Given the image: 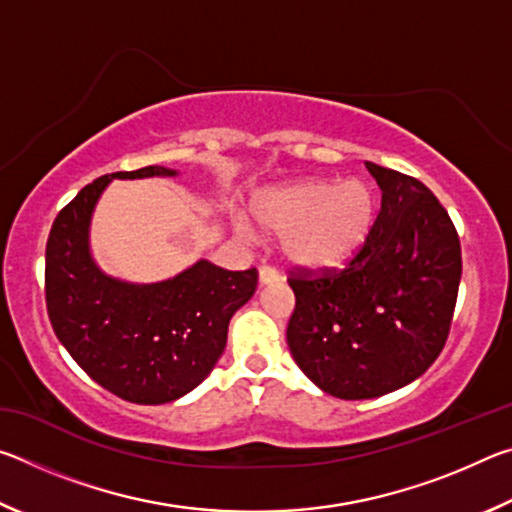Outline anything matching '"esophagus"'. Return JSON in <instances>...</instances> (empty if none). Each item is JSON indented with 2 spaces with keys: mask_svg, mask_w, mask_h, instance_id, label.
<instances>
[{
  "mask_svg": "<svg viewBox=\"0 0 512 512\" xmlns=\"http://www.w3.org/2000/svg\"><path fill=\"white\" fill-rule=\"evenodd\" d=\"M280 280H282V275H280V271H277V268L268 266V264L259 266V282L271 284V282H280Z\"/></svg>",
  "mask_w": 512,
  "mask_h": 512,
  "instance_id": "esophagus-1",
  "label": "esophagus"
}]
</instances>
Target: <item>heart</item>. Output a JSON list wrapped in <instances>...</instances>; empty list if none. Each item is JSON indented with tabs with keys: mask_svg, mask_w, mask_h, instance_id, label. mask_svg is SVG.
Instances as JSON below:
<instances>
[{
	"mask_svg": "<svg viewBox=\"0 0 512 512\" xmlns=\"http://www.w3.org/2000/svg\"><path fill=\"white\" fill-rule=\"evenodd\" d=\"M377 192L366 180H302L255 198L253 216L268 235L282 237L291 262L309 268L336 266L366 244L377 221ZM248 232L246 225H239Z\"/></svg>",
	"mask_w": 512,
	"mask_h": 512,
	"instance_id": "heart-1",
	"label": "heart"
}]
</instances>
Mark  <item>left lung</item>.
<instances>
[{
	"label": "left lung",
	"instance_id": "8db88e82",
	"mask_svg": "<svg viewBox=\"0 0 512 512\" xmlns=\"http://www.w3.org/2000/svg\"><path fill=\"white\" fill-rule=\"evenodd\" d=\"M381 187L370 235L343 268L293 266L287 343L300 370L341 400L418 379L443 352L461 284V241L431 189L366 162Z\"/></svg>",
	"mask_w": 512,
	"mask_h": 512
}]
</instances>
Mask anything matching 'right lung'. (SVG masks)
Here are the masks:
<instances>
[{
  "mask_svg": "<svg viewBox=\"0 0 512 512\" xmlns=\"http://www.w3.org/2000/svg\"><path fill=\"white\" fill-rule=\"evenodd\" d=\"M176 176L164 167L117 171L85 185L58 212L45 253L51 327L72 359L112 395L164 404L196 388L225 350L235 311L253 298L257 268L194 264L158 284H126L90 259L88 225L112 178Z\"/></svg>",
  "mask_w": 512,
  "mask_h": 512,
  "instance_id": "1",
  "label": "right lung"
}]
</instances>
